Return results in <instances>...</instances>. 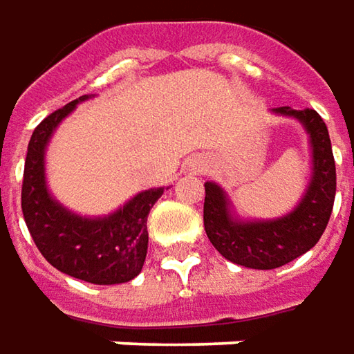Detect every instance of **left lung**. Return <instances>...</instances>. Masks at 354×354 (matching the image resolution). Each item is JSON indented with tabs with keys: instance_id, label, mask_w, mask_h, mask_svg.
I'll use <instances>...</instances> for the list:
<instances>
[{
	"instance_id": "8db88e82",
	"label": "left lung",
	"mask_w": 354,
	"mask_h": 354,
	"mask_svg": "<svg viewBox=\"0 0 354 354\" xmlns=\"http://www.w3.org/2000/svg\"><path fill=\"white\" fill-rule=\"evenodd\" d=\"M274 113L296 117L308 129L313 149V176L299 205L274 221H239L231 217L223 189L205 182L203 227L207 239L227 261L270 270L308 252L322 239L335 201L337 174L329 133L313 109L276 107Z\"/></svg>"
}]
</instances>
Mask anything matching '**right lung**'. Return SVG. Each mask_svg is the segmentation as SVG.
<instances>
[{
    "label": "right lung",
    "instance_id": "1",
    "mask_svg": "<svg viewBox=\"0 0 354 354\" xmlns=\"http://www.w3.org/2000/svg\"><path fill=\"white\" fill-rule=\"evenodd\" d=\"M76 104L78 100L56 109L32 131L21 209L37 249L60 272L92 284H121L133 280L145 264L149 249L147 217L165 189L140 192L123 209L102 219L70 214L53 200L44 182V147Z\"/></svg>",
    "mask_w": 354,
    "mask_h": 354
}]
</instances>
